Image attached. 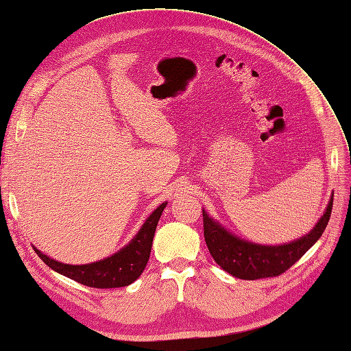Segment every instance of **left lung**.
Wrapping results in <instances>:
<instances>
[{"mask_svg": "<svg viewBox=\"0 0 351 351\" xmlns=\"http://www.w3.org/2000/svg\"><path fill=\"white\" fill-rule=\"evenodd\" d=\"M333 196L319 223L301 240L283 245H261L240 240L228 232L202 210L204 238L213 259L230 276L241 280L277 277L286 272L322 237L332 213Z\"/></svg>", "mask_w": 351, "mask_h": 351, "instance_id": "obj_1", "label": "left lung"}]
</instances>
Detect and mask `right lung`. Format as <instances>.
I'll return each instance as SVG.
<instances>
[{
  "label": "right lung",
  "instance_id": "add662e5",
  "mask_svg": "<svg viewBox=\"0 0 351 351\" xmlns=\"http://www.w3.org/2000/svg\"><path fill=\"white\" fill-rule=\"evenodd\" d=\"M165 207L167 202L159 205L146 220V223L143 225L140 232L135 235L134 240L123 247L121 252L95 263L66 265L47 258L46 254H43L37 249L34 250H36L40 259L47 267L59 272V274L77 281V283L97 289L125 287L134 283L141 276L144 268H146L152 250L153 237H155L159 217Z\"/></svg>",
  "mask_w": 351,
  "mask_h": 351
}]
</instances>
